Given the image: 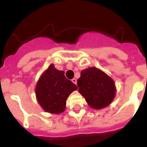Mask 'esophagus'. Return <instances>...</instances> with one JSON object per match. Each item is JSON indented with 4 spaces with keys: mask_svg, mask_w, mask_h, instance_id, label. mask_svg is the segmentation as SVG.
<instances>
[{
    "mask_svg": "<svg viewBox=\"0 0 147 147\" xmlns=\"http://www.w3.org/2000/svg\"><path fill=\"white\" fill-rule=\"evenodd\" d=\"M72 82H74V83L75 85H76V82H77V80H76V79H73Z\"/></svg>",
    "mask_w": 147,
    "mask_h": 147,
    "instance_id": "esophagus-1",
    "label": "esophagus"
}]
</instances>
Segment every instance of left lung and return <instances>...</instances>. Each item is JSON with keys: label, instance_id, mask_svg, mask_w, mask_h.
Wrapping results in <instances>:
<instances>
[{"label": "left lung", "instance_id": "obj_1", "mask_svg": "<svg viewBox=\"0 0 147 147\" xmlns=\"http://www.w3.org/2000/svg\"><path fill=\"white\" fill-rule=\"evenodd\" d=\"M77 85L79 93L95 110L107 107L115 98L116 88L113 80L96 67L82 71Z\"/></svg>", "mask_w": 147, "mask_h": 147}]
</instances>
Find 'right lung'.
<instances>
[{
    "label": "right lung",
    "instance_id": "1",
    "mask_svg": "<svg viewBox=\"0 0 147 147\" xmlns=\"http://www.w3.org/2000/svg\"><path fill=\"white\" fill-rule=\"evenodd\" d=\"M78 89L75 84L51 64L39 78L35 87L36 98L45 112L59 114L65 111L66 100L73 91Z\"/></svg>",
    "mask_w": 147,
    "mask_h": 147
}]
</instances>
